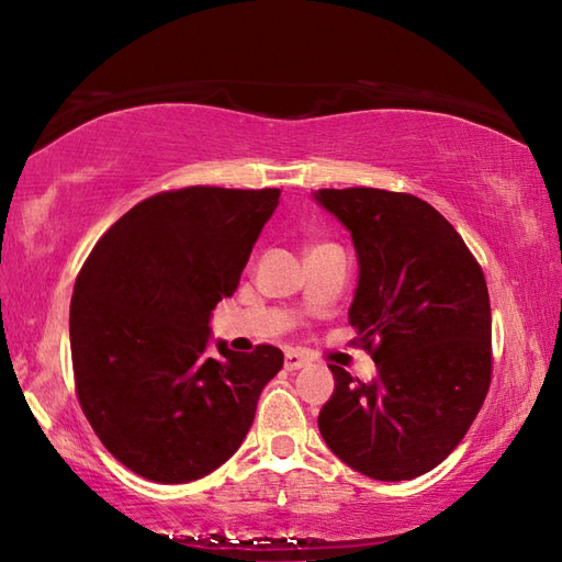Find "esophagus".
I'll list each match as a JSON object with an SVG mask.
<instances>
[{
    "instance_id": "obj_1",
    "label": "esophagus",
    "mask_w": 562,
    "mask_h": 562,
    "mask_svg": "<svg viewBox=\"0 0 562 562\" xmlns=\"http://www.w3.org/2000/svg\"><path fill=\"white\" fill-rule=\"evenodd\" d=\"M306 364H308V360L302 352L290 350L288 355H284V369H290V372H296V369H302Z\"/></svg>"
}]
</instances>
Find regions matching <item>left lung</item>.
Listing matches in <instances>:
<instances>
[{
  "label": "left lung",
  "mask_w": 562,
  "mask_h": 562,
  "mask_svg": "<svg viewBox=\"0 0 562 562\" xmlns=\"http://www.w3.org/2000/svg\"><path fill=\"white\" fill-rule=\"evenodd\" d=\"M352 236L350 326L376 376H336L318 413L328 449L374 481H413L445 461L491 386V296L459 232L425 200L379 188L316 190Z\"/></svg>",
  "instance_id": "8db88e82"
}]
</instances>
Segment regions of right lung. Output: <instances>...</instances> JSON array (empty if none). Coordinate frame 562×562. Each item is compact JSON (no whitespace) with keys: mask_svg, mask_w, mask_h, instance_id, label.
<instances>
[{"mask_svg":"<svg viewBox=\"0 0 562 562\" xmlns=\"http://www.w3.org/2000/svg\"><path fill=\"white\" fill-rule=\"evenodd\" d=\"M278 202V188L151 195L83 262L69 306L77 396L103 447L142 479L190 483L220 469L282 369L272 345L241 355L210 328Z\"/></svg>","mask_w":562,"mask_h":562,"instance_id":"obj_1","label":"right lung"}]
</instances>
